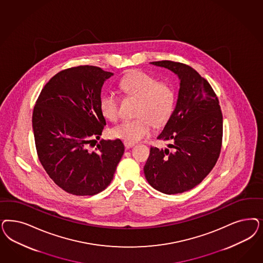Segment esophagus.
Instances as JSON below:
<instances>
[{"label": "esophagus", "mask_w": 263, "mask_h": 263, "mask_svg": "<svg viewBox=\"0 0 263 263\" xmlns=\"http://www.w3.org/2000/svg\"><path fill=\"white\" fill-rule=\"evenodd\" d=\"M124 144H125L126 149H129V148H132V147H134V146H135L134 143H129V142H124Z\"/></svg>", "instance_id": "34e87169"}]
</instances>
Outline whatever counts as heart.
Instances as JSON below:
<instances>
[{
    "instance_id": "obj_1",
    "label": "heart",
    "mask_w": 263,
    "mask_h": 263,
    "mask_svg": "<svg viewBox=\"0 0 263 263\" xmlns=\"http://www.w3.org/2000/svg\"><path fill=\"white\" fill-rule=\"evenodd\" d=\"M120 87L125 93L138 99L136 119L123 120L112 127V136L125 142L135 143L152 133L153 122L161 125L171 113L175 95L170 85L158 82L156 77L142 70H135L123 77ZM100 110L109 121L119 116V99L115 92L108 90L100 99Z\"/></svg>"
}]
</instances>
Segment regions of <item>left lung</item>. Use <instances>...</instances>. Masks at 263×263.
Returning a JSON list of instances; mask_svg holds the SVG:
<instances>
[{
    "instance_id": "left-lung-1",
    "label": "left lung",
    "mask_w": 263,
    "mask_h": 263,
    "mask_svg": "<svg viewBox=\"0 0 263 263\" xmlns=\"http://www.w3.org/2000/svg\"><path fill=\"white\" fill-rule=\"evenodd\" d=\"M177 74L180 89L176 106L158 139L168 148L151 147L144 166L146 180L157 191L176 195L200 184L215 166L222 140L219 100L195 69L172 61L152 62Z\"/></svg>"
}]
</instances>
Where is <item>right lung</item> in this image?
<instances>
[{
    "label": "right lung",
    "mask_w": 263,
    "mask_h": 263,
    "mask_svg": "<svg viewBox=\"0 0 263 263\" xmlns=\"http://www.w3.org/2000/svg\"><path fill=\"white\" fill-rule=\"evenodd\" d=\"M113 73L78 66L55 74L43 87L33 112L39 160L54 183L68 194L93 195L113 180L125 151L120 139L101 140L106 125L100 110L102 85Z\"/></svg>",
    "instance_id": "obj_1"
}]
</instances>
